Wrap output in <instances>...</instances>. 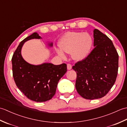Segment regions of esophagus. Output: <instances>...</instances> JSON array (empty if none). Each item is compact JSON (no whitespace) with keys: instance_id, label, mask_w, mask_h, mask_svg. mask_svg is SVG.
I'll return each mask as SVG.
<instances>
[{"instance_id":"1","label":"esophagus","mask_w":127,"mask_h":127,"mask_svg":"<svg viewBox=\"0 0 127 127\" xmlns=\"http://www.w3.org/2000/svg\"><path fill=\"white\" fill-rule=\"evenodd\" d=\"M72 68V66L70 64H67V69L68 70H71Z\"/></svg>"}]
</instances>
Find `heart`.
Returning <instances> with one entry per match:
<instances>
[{
  "mask_svg": "<svg viewBox=\"0 0 127 127\" xmlns=\"http://www.w3.org/2000/svg\"><path fill=\"white\" fill-rule=\"evenodd\" d=\"M93 45V39L87 33L69 32L59 40L58 45L61 49L56 52L62 58H65V52L71 53L72 58L76 61L85 59L90 54Z\"/></svg>",
  "mask_w": 127,
  "mask_h": 127,
  "instance_id": "obj_1",
  "label": "heart"
}]
</instances>
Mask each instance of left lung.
I'll list each match as a JSON object with an SVG mask.
<instances>
[{"label": "left lung", "instance_id": "1", "mask_svg": "<svg viewBox=\"0 0 127 127\" xmlns=\"http://www.w3.org/2000/svg\"><path fill=\"white\" fill-rule=\"evenodd\" d=\"M93 37L94 49L72 66L77 72V92L90 100L101 98L109 92L116 80L118 68V55L111 40L96 29Z\"/></svg>", "mask_w": 127, "mask_h": 127}]
</instances>
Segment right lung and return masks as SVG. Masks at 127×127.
Masks as SVG:
<instances>
[{
	"label": "right lung",
	"instance_id": "obj_1",
	"mask_svg": "<svg viewBox=\"0 0 127 127\" xmlns=\"http://www.w3.org/2000/svg\"><path fill=\"white\" fill-rule=\"evenodd\" d=\"M33 39H41L34 33L21 41L12 58V74L16 86L29 99L36 102L49 100L55 95L59 80L67 71L66 64L54 65L45 63L32 65L24 60L21 49L26 41ZM52 46V43L49 44Z\"/></svg>",
	"mask_w": 127,
	"mask_h": 127
}]
</instances>
